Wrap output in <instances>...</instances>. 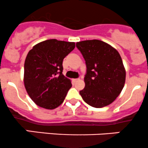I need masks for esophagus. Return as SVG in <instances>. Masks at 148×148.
<instances>
[{
  "mask_svg": "<svg viewBox=\"0 0 148 148\" xmlns=\"http://www.w3.org/2000/svg\"><path fill=\"white\" fill-rule=\"evenodd\" d=\"M79 80V79H73V82H77V81Z\"/></svg>",
  "mask_w": 148,
  "mask_h": 148,
  "instance_id": "1",
  "label": "esophagus"
}]
</instances>
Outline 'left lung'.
Returning <instances> with one entry per match:
<instances>
[{
    "mask_svg": "<svg viewBox=\"0 0 148 148\" xmlns=\"http://www.w3.org/2000/svg\"><path fill=\"white\" fill-rule=\"evenodd\" d=\"M85 61V88L80 95L89 105L101 108L112 104L123 90L125 70L116 49L93 39L76 43Z\"/></svg>",
    "mask_w": 148,
    "mask_h": 148,
    "instance_id": "1",
    "label": "left lung"
}]
</instances>
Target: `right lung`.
Returning <instances> with one entry per match:
<instances>
[{
    "instance_id": "add662e5",
    "label": "right lung",
    "mask_w": 148,
    "mask_h": 148,
    "mask_svg": "<svg viewBox=\"0 0 148 148\" xmlns=\"http://www.w3.org/2000/svg\"><path fill=\"white\" fill-rule=\"evenodd\" d=\"M75 47V42L48 39L36 44L27 53L24 84L36 105L53 109L64 101L72 84L62 73V64L63 58Z\"/></svg>"
}]
</instances>
